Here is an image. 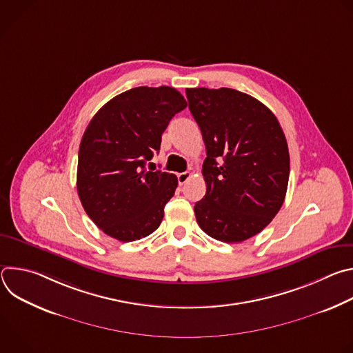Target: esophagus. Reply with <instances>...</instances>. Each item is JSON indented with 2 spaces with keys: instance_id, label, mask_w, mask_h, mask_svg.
<instances>
[{
  "instance_id": "esophagus-1",
  "label": "esophagus",
  "mask_w": 353,
  "mask_h": 353,
  "mask_svg": "<svg viewBox=\"0 0 353 353\" xmlns=\"http://www.w3.org/2000/svg\"><path fill=\"white\" fill-rule=\"evenodd\" d=\"M191 177V173L190 172H183V173H179L177 174V180H179V184L183 185L188 179Z\"/></svg>"
}]
</instances>
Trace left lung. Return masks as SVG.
<instances>
[{"label": "left lung", "instance_id": "1", "mask_svg": "<svg viewBox=\"0 0 353 353\" xmlns=\"http://www.w3.org/2000/svg\"><path fill=\"white\" fill-rule=\"evenodd\" d=\"M203 134L205 196L194 207L208 236L240 243L260 233L281 210L289 180V150L275 114L230 88L185 89Z\"/></svg>", "mask_w": 353, "mask_h": 353}]
</instances>
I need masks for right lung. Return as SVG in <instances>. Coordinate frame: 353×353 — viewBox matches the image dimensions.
Masks as SVG:
<instances>
[{
	"label": "right lung",
	"instance_id": "obj_1",
	"mask_svg": "<svg viewBox=\"0 0 353 353\" xmlns=\"http://www.w3.org/2000/svg\"><path fill=\"white\" fill-rule=\"evenodd\" d=\"M185 108L174 88L139 86L109 100L86 127L78 195L88 216L110 237L134 241L159 228L179 183L174 174L145 165L159 152L169 121Z\"/></svg>",
	"mask_w": 353,
	"mask_h": 353
}]
</instances>
